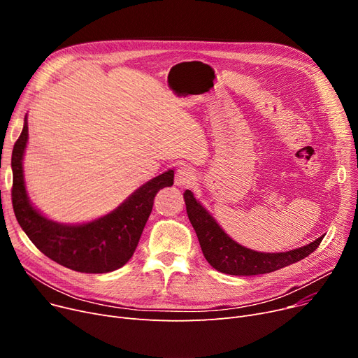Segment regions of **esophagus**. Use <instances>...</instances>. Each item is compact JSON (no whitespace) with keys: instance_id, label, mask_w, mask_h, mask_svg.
Instances as JSON below:
<instances>
[{"instance_id":"obj_1","label":"esophagus","mask_w":358,"mask_h":358,"mask_svg":"<svg viewBox=\"0 0 358 358\" xmlns=\"http://www.w3.org/2000/svg\"><path fill=\"white\" fill-rule=\"evenodd\" d=\"M196 181L194 169L189 165H181L177 168L176 173V185L178 187H189Z\"/></svg>"}]
</instances>
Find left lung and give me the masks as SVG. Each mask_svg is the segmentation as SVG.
<instances>
[{
	"label": "left lung",
	"mask_w": 358,
	"mask_h": 358,
	"mask_svg": "<svg viewBox=\"0 0 358 358\" xmlns=\"http://www.w3.org/2000/svg\"><path fill=\"white\" fill-rule=\"evenodd\" d=\"M182 196L187 215H189V219L197 234L204 258L208 259L215 270L223 274L257 275L275 271L310 255L319 247V243L322 242L324 238H317L303 248H297L287 252H257L239 245V243L224 234L216 220L194 199L190 190H185Z\"/></svg>",
	"instance_id": "obj_1"
}]
</instances>
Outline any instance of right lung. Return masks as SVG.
<instances>
[{"label": "right lung", "mask_w": 358, "mask_h": 358, "mask_svg": "<svg viewBox=\"0 0 358 358\" xmlns=\"http://www.w3.org/2000/svg\"><path fill=\"white\" fill-rule=\"evenodd\" d=\"M27 135L26 120L11 155V201L17 222L29 239L46 257L73 271L101 274L123 267L138 247L157 193L173 185V169L143 184L104 217L73 227L55 223L37 212L26 194L22 161Z\"/></svg>", "instance_id": "1"}]
</instances>
